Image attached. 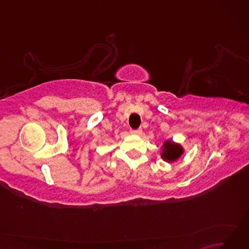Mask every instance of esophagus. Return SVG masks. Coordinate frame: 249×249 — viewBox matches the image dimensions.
I'll return each mask as SVG.
<instances>
[{
	"label": "esophagus",
	"mask_w": 249,
	"mask_h": 249,
	"mask_svg": "<svg viewBox=\"0 0 249 249\" xmlns=\"http://www.w3.org/2000/svg\"><path fill=\"white\" fill-rule=\"evenodd\" d=\"M141 131H142V130H141L140 128H139V129H131L130 133L134 134V135H140Z\"/></svg>",
	"instance_id": "34e87169"
}]
</instances>
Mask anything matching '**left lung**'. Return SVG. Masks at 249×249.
<instances>
[{
  "label": "left lung",
  "instance_id": "1",
  "mask_svg": "<svg viewBox=\"0 0 249 249\" xmlns=\"http://www.w3.org/2000/svg\"><path fill=\"white\" fill-rule=\"evenodd\" d=\"M163 146H165V149H163V151H162L161 157H162V160L166 161L177 160L183 153L182 146L178 144H174L173 142L170 140L166 141L165 143H163Z\"/></svg>",
  "mask_w": 249,
  "mask_h": 249
}]
</instances>
